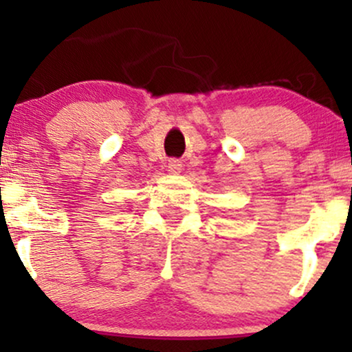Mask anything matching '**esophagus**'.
I'll list each match as a JSON object with an SVG mask.
<instances>
[{"instance_id":"1","label":"esophagus","mask_w":352,"mask_h":352,"mask_svg":"<svg viewBox=\"0 0 352 352\" xmlns=\"http://www.w3.org/2000/svg\"><path fill=\"white\" fill-rule=\"evenodd\" d=\"M180 170H182V162L179 159L168 160V172H170V173H180Z\"/></svg>"}]
</instances>
